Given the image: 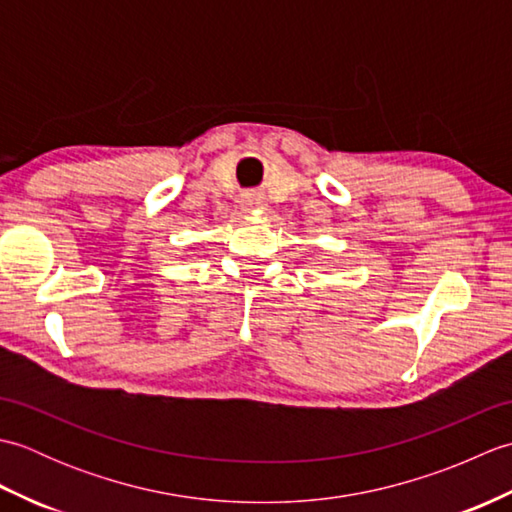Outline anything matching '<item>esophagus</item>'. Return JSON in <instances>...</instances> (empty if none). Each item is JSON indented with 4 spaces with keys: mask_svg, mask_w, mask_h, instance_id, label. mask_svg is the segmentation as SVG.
<instances>
[{
    "mask_svg": "<svg viewBox=\"0 0 512 512\" xmlns=\"http://www.w3.org/2000/svg\"><path fill=\"white\" fill-rule=\"evenodd\" d=\"M264 195L262 193H246V204L248 206H264Z\"/></svg>",
    "mask_w": 512,
    "mask_h": 512,
    "instance_id": "1",
    "label": "esophagus"
}]
</instances>
